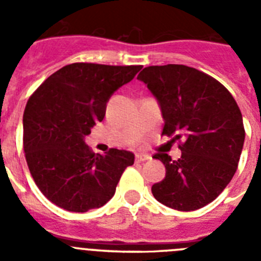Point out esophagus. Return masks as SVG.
<instances>
[{
	"instance_id": "esophagus-1",
	"label": "esophagus",
	"mask_w": 261,
	"mask_h": 261,
	"mask_svg": "<svg viewBox=\"0 0 261 261\" xmlns=\"http://www.w3.org/2000/svg\"><path fill=\"white\" fill-rule=\"evenodd\" d=\"M150 159V155H147V154H136V162L141 163L145 162V161H149Z\"/></svg>"
}]
</instances>
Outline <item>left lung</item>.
<instances>
[{"label":"left lung","mask_w":261,"mask_h":261,"mask_svg":"<svg viewBox=\"0 0 261 261\" xmlns=\"http://www.w3.org/2000/svg\"><path fill=\"white\" fill-rule=\"evenodd\" d=\"M158 99L163 136L179 141L181 156L154 154L166 167L153 196L168 208L200 209L216 200L238 168L244 142L241 110L216 78L177 64L147 66L138 74Z\"/></svg>","instance_id":"left-lung-1"}]
</instances>
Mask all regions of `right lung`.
<instances>
[{
	"label": "right lung",
	"mask_w": 261,
	"mask_h": 261,
	"mask_svg": "<svg viewBox=\"0 0 261 261\" xmlns=\"http://www.w3.org/2000/svg\"><path fill=\"white\" fill-rule=\"evenodd\" d=\"M141 68L74 62L55 71L30 96L23 149L32 179L50 202L85 213L112 199L135 155L119 149L95 154L85 137L103 120L111 95Z\"/></svg>",
	"instance_id": "add662e5"
}]
</instances>
